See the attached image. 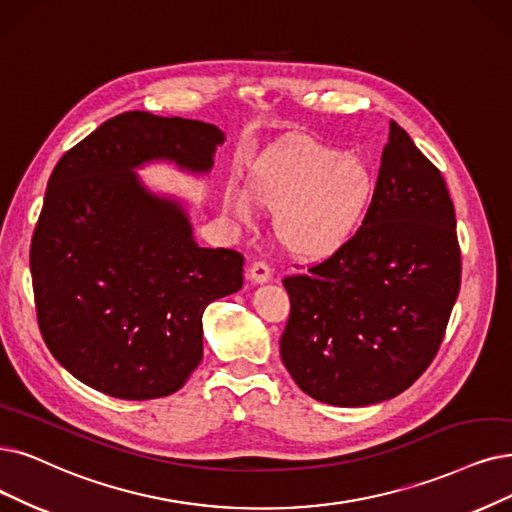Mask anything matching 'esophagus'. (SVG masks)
<instances>
[{
	"label": "esophagus",
	"instance_id": "obj_1",
	"mask_svg": "<svg viewBox=\"0 0 512 512\" xmlns=\"http://www.w3.org/2000/svg\"><path fill=\"white\" fill-rule=\"evenodd\" d=\"M248 277H250L254 283H267V281L273 279V271H271V267H269L267 262L258 260V262H254L252 267H250Z\"/></svg>",
	"mask_w": 512,
	"mask_h": 512
}]
</instances>
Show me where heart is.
Returning <instances> with one entry per match:
<instances>
[{"label":"heart","instance_id":"heart-1","mask_svg":"<svg viewBox=\"0 0 512 512\" xmlns=\"http://www.w3.org/2000/svg\"><path fill=\"white\" fill-rule=\"evenodd\" d=\"M250 189L227 187L224 210L252 224L258 206L277 210L281 243L300 258H325L340 250L363 222L374 195L367 163L313 138H296L260 161Z\"/></svg>","mask_w":512,"mask_h":512}]
</instances>
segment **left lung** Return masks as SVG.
Returning <instances> with one entry per match:
<instances>
[{
	"label": "left lung",
	"instance_id": "left-lung-1",
	"mask_svg": "<svg viewBox=\"0 0 512 512\" xmlns=\"http://www.w3.org/2000/svg\"><path fill=\"white\" fill-rule=\"evenodd\" d=\"M456 212L441 172L391 121L357 233L306 275L285 277L281 361L302 391L361 407L410 388L435 359L460 292Z\"/></svg>",
	"mask_w": 512,
	"mask_h": 512
}]
</instances>
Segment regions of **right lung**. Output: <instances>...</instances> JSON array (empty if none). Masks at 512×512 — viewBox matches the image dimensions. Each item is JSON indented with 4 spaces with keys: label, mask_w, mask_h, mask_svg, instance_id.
I'll list each match as a JSON object with an SVG mask.
<instances>
[{
    "label": "right lung",
    "mask_w": 512,
    "mask_h": 512,
    "mask_svg": "<svg viewBox=\"0 0 512 512\" xmlns=\"http://www.w3.org/2000/svg\"><path fill=\"white\" fill-rule=\"evenodd\" d=\"M222 142L206 121L130 111L56 163L31 239L37 323L56 361L100 393H176L203 357L206 306L241 290L243 256L199 248L182 203L134 172L172 161L208 174Z\"/></svg>",
    "instance_id": "right-lung-1"
}]
</instances>
